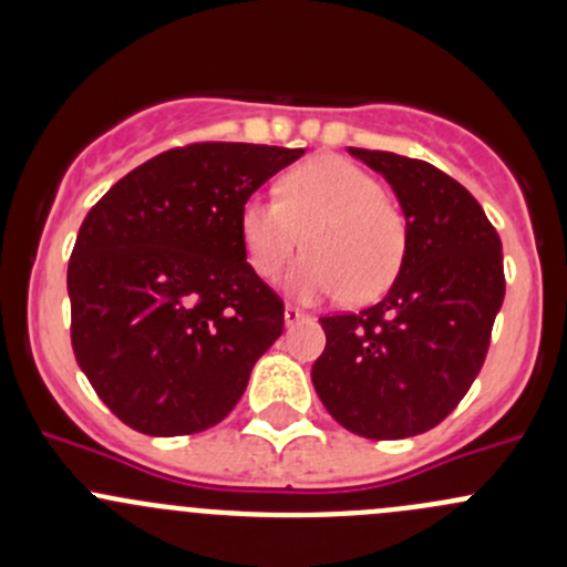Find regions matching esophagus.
Instances as JSON below:
<instances>
[{"instance_id":"1","label":"esophagus","mask_w":567,"mask_h":567,"mask_svg":"<svg viewBox=\"0 0 567 567\" xmlns=\"http://www.w3.org/2000/svg\"><path fill=\"white\" fill-rule=\"evenodd\" d=\"M301 320H307V316L299 310V307H290V305L285 307V323L293 326V323H301Z\"/></svg>"}]
</instances>
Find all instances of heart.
<instances>
[{"instance_id":"b5f03b06","label":"heart","mask_w":567,"mask_h":567,"mask_svg":"<svg viewBox=\"0 0 567 567\" xmlns=\"http://www.w3.org/2000/svg\"><path fill=\"white\" fill-rule=\"evenodd\" d=\"M251 271L274 279L305 236L307 255L288 274L301 301L346 293L373 301L398 277L405 219L375 175L340 156L299 164L277 183V199L249 197L238 214Z\"/></svg>"}]
</instances>
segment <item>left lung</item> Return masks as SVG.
I'll return each mask as SVG.
<instances>
[{"label": "left lung", "instance_id": "left-lung-1", "mask_svg": "<svg viewBox=\"0 0 567 567\" xmlns=\"http://www.w3.org/2000/svg\"><path fill=\"white\" fill-rule=\"evenodd\" d=\"M386 177L405 216V255L390 293L326 316L312 364L320 403L375 442L436 427L477 379L505 299L502 241L477 199L420 158L348 147Z\"/></svg>", "mask_w": 567, "mask_h": 567}]
</instances>
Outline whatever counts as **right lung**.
Returning <instances> with one entry per match:
<instances>
[{
    "instance_id": "right-lung-1",
    "label": "right lung",
    "mask_w": 567,
    "mask_h": 567,
    "mask_svg": "<svg viewBox=\"0 0 567 567\" xmlns=\"http://www.w3.org/2000/svg\"><path fill=\"white\" fill-rule=\"evenodd\" d=\"M301 147L197 142L120 177L68 262L76 362L117 420L147 436L214 427L285 326L247 262L241 205Z\"/></svg>"
}]
</instances>
